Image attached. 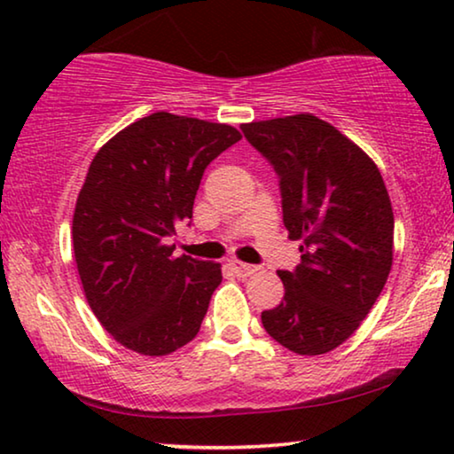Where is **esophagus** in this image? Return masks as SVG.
<instances>
[{"instance_id": "esophagus-1", "label": "esophagus", "mask_w": 454, "mask_h": 454, "mask_svg": "<svg viewBox=\"0 0 454 454\" xmlns=\"http://www.w3.org/2000/svg\"><path fill=\"white\" fill-rule=\"evenodd\" d=\"M229 266H231L233 272H235V275H238V277H252L254 272H258V266L239 262V260H229Z\"/></svg>"}]
</instances>
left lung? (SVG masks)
<instances>
[{"label":"left lung","mask_w":454,"mask_h":454,"mask_svg":"<svg viewBox=\"0 0 454 454\" xmlns=\"http://www.w3.org/2000/svg\"><path fill=\"white\" fill-rule=\"evenodd\" d=\"M275 167L289 239L301 262L278 270L283 301L262 312L266 333L297 356L337 349L357 331L393 266L395 215L374 160L312 114L241 123Z\"/></svg>","instance_id":"8db88e82"}]
</instances>
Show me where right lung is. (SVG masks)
Returning <instances> with one entry per match:
<instances>
[{"mask_svg": "<svg viewBox=\"0 0 454 454\" xmlns=\"http://www.w3.org/2000/svg\"><path fill=\"white\" fill-rule=\"evenodd\" d=\"M238 140L227 123L157 111L92 159L74 208V258L90 309L126 349L167 356L200 331L221 264L176 258L165 241L192 219L210 160Z\"/></svg>", "mask_w": 454, "mask_h": 454, "instance_id": "1", "label": "right lung"}]
</instances>
